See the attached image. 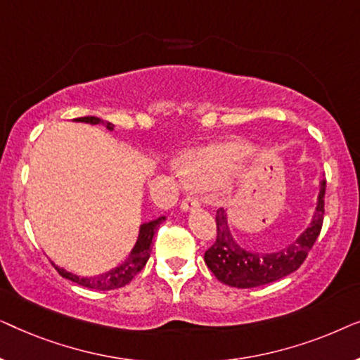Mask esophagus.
I'll list each match as a JSON object with an SVG mask.
<instances>
[{
  "label": "esophagus",
  "mask_w": 360,
  "mask_h": 360,
  "mask_svg": "<svg viewBox=\"0 0 360 360\" xmlns=\"http://www.w3.org/2000/svg\"><path fill=\"white\" fill-rule=\"evenodd\" d=\"M200 200L195 198V196H186V198L181 201V210L184 211H188V210H195V208H200Z\"/></svg>",
  "instance_id": "esophagus-1"
}]
</instances>
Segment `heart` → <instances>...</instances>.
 Instances as JSON below:
<instances>
[{
    "mask_svg": "<svg viewBox=\"0 0 360 360\" xmlns=\"http://www.w3.org/2000/svg\"><path fill=\"white\" fill-rule=\"evenodd\" d=\"M240 155V146L238 144H218L200 147V149L190 150L184 157L183 167L176 164L174 167L175 174L185 180L188 176L191 184L211 188L224 181L233 172L236 160Z\"/></svg>",
    "mask_w": 360,
    "mask_h": 360,
    "instance_id": "obj_1",
    "label": "heart"
}]
</instances>
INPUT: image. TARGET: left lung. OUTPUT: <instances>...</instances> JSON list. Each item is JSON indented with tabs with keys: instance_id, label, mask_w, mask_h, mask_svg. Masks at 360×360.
I'll use <instances>...</instances> for the list:
<instances>
[{
	"instance_id": "left-lung-1",
	"label": "left lung",
	"mask_w": 360,
	"mask_h": 360,
	"mask_svg": "<svg viewBox=\"0 0 360 360\" xmlns=\"http://www.w3.org/2000/svg\"><path fill=\"white\" fill-rule=\"evenodd\" d=\"M324 191L326 180L321 181L311 224L297 240L272 254H257L245 250L231 236L226 211H216V240L205 252V262L214 277L229 287L254 288L287 277L304 262L323 228Z\"/></svg>"
}]
</instances>
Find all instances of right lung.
Here are the masks:
<instances>
[{"instance_id":"right-lung-1","label":"right lung","mask_w":360,"mask_h":360,"mask_svg":"<svg viewBox=\"0 0 360 360\" xmlns=\"http://www.w3.org/2000/svg\"><path fill=\"white\" fill-rule=\"evenodd\" d=\"M75 121L78 122H88V124H103V121L100 117L95 116H85V117H77ZM108 129H112L111 122H106L105 124ZM165 221V216H160L150 223H144L141 224L139 229V238H137V243L134 245V249L131 250L129 257H127L124 262H122L120 267L110 270V272L103 274V275H96V277H78V275L67 272L65 269H60L58 265L53 264V267L58 274L62 275L63 278L72 280L82 287L86 288H93V290H115V288H121L131 282L132 278L136 277L137 274L144 269V265L147 264V260L150 257L152 252V238H154L155 231L159 226Z\"/></svg>"}]
</instances>
